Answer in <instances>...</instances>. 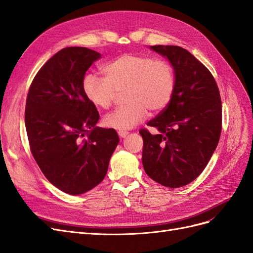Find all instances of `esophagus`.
Wrapping results in <instances>:
<instances>
[{"label": "esophagus", "mask_w": 253, "mask_h": 253, "mask_svg": "<svg viewBox=\"0 0 253 253\" xmlns=\"http://www.w3.org/2000/svg\"><path fill=\"white\" fill-rule=\"evenodd\" d=\"M118 134H119L120 138H126V135L128 134V132H127V131L120 130V131H118Z\"/></svg>", "instance_id": "esophagus-1"}]
</instances>
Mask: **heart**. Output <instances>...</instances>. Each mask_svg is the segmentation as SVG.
Wrapping results in <instances>:
<instances>
[{"mask_svg":"<svg viewBox=\"0 0 253 253\" xmlns=\"http://www.w3.org/2000/svg\"><path fill=\"white\" fill-rule=\"evenodd\" d=\"M105 77L86 74L83 92L98 109L110 108L119 93L125 104L104 118V124L127 130L145 120L148 111L157 114L167 108L175 94L176 72L171 63L154 57L124 54L103 68Z\"/></svg>","mask_w":253,"mask_h":253,"instance_id":"b5f03b06","label":"heart"}]
</instances>
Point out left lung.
Here are the masks:
<instances>
[{
  "label": "left lung",
  "instance_id": "8db88e82",
  "mask_svg": "<svg viewBox=\"0 0 253 253\" xmlns=\"http://www.w3.org/2000/svg\"><path fill=\"white\" fill-rule=\"evenodd\" d=\"M176 72L170 104L139 131L143 138L144 170L164 186H184L196 179L210 161L221 132V99L212 73L186 50L176 45H154Z\"/></svg>",
  "mask_w": 253,
  "mask_h": 253
}]
</instances>
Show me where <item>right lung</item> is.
<instances>
[{"label": "right lung", "mask_w": 253, "mask_h": 253, "mask_svg": "<svg viewBox=\"0 0 253 253\" xmlns=\"http://www.w3.org/2000/svg\"><path fill=\"white\" fill-rule=\"evenodd\" d=\"M98 58L86 47L62 48L38 71L26 97L32 155L48 181L71 195L103 181L119 143L114 129L95 126L99 113L83 92L85 72Z\"/></svg>", "instance_id": "right-lung-1"}]
</instances>
